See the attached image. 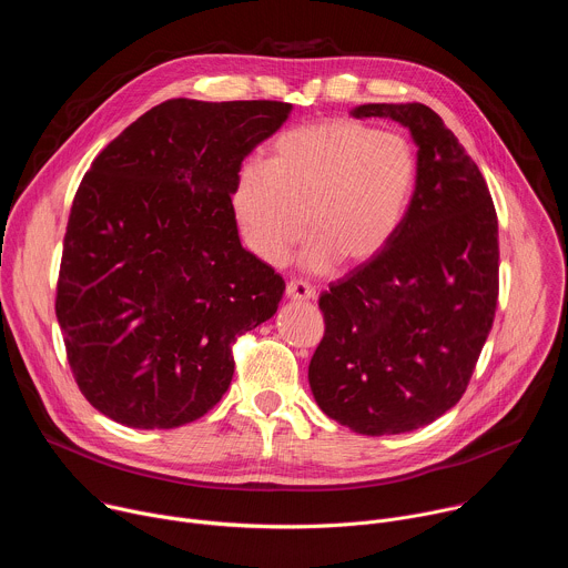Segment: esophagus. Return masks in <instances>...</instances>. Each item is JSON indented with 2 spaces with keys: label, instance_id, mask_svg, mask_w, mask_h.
Masks as SVG:
<instances>
[{
  "label": "esophagus",
  "instance_id": "obj_1",
  "mask_svg": "<svg viewBox=\"0 0 568 568\" xmlns=\"http://www.w3.org/2000/svg\"><path fill=\"white\" fill-rule=\"evenodd\" d=\"M285 294H287V298H294V301H310V298H314V296H316L314 287H312L310 283L301 281V278H292V281H287Z\"/></svg>",
  "mask_w": 568,
  "mask_h": 568
}]
</instances>
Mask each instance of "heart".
I'll use <instances>...</instances> for the list:
<instances>
[{"mask_svg": "<svg viewBox=\"0 0 568 568\" xmlns=\"http://www.w3.org/2000/svg\"><path fill=\"white\" fill-rule=\"evenodd\" d=\"M418 175L414 145L351 119L285 132L270 166L242 171L233 211L247 247L278 265L305 235L316 240L305 263L359 265L375 258L407 217Z\"/></svg>", "mask_w": 568, "mask_h": 568, "instance_id": "b5f03b06", "label": "heart"}]
</instances>
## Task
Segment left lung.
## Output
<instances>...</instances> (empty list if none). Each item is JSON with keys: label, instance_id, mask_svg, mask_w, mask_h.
<instances>
[{"label": "left lung", "instance_id": "left-lung-1", "mask_svg": "<svg viewBox=\"0 0 568 568\" xmlns=\"http://www.w3.org/2000/svg\"><path fill=\"white\" fill-rule=\"evenodd\" d=\"M418 143L414 197L371 261L323 292L326 333L310 362L321 412L364 436L414 432L463 397L499 298V222L478 166L423 103H368Z\"/></svg>", "mask_w": 568, "mask_h": 568}]
</instances>
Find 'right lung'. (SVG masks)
Segmentation results:
<instances>
[{
	"label": "right lung",
	"mask_w": 568,
	"mask_h": 568,
	"mask_svg": "<svg viewBox=\"0 0 568 568\" xmlns=\"http://www.w3.org/2000/svg\"><path fill=\"white\" fill-rule=\"evenodd\" d=\"M292 105L171 99L130 123L80 182L62 242L55 316L73 379L134 429L211 412L233 344L274 316L283 278L242 250L237 173Z\"/></svg>",
	"instance_id": "obj_1"
}]
</instances>
